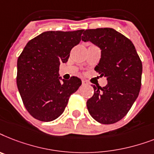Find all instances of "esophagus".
<instances>
[{"instance_id": "1", "label": "esophagus", "mask_w": 154, "mask_h": 154, "mask_svg": "<svg viewBox=\"0 0 154 154\" xmlns=\"http://www.w3.org/2000/svg\"><path fill=\"white\" fill-rule=\"evenodd\" d=\"M87 84H88V83H87V81H85V80L82 81V85H83V86H85V85H87Z\"/></svg>"}]
</instances>
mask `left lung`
<instances>
[{"mask_svg": "<svg viewBox=\"0 0 154 154\" xmlns=\"http://www.w3.org/2000/svg\"><path fill=\"white\" fill-rule=\"evenodd\" d=\"M82 40L101 49L94 71L107 79L103 87L94 86V95L87 102L90 114L102 124H113L126 116L139 94L142 63L134 45L110 28L87 29Z\"/></svg>", "mask_w": 154, "mask_h": 154, "instance_id": "1", "label": "left lung"}]
</instances>
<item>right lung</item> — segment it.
Segmentation results:
<instances>
[{"mask_svg":"<svg viewBox=\"0 0 154 154\" xmlns=\"http://www.w3.org/2000/svg\"><path fill=\"white\" fill-rule=\"evenodd\" d=\"M82 30L48 31L29 40L17 60V84L24 106L37 120L51 122L64 111L71 94L82 81L77 77L60 81L61 63L81 41Z\"/></svg>","mask_w":154,"mask_h":154,"instance_id":"add662e5","label":"right lung"}]
</instances>
